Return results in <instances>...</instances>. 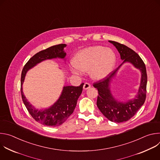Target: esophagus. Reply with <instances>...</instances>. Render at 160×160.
<instances>
[{
    "instance_id": "esophagus-1",
    "label": "esophagus",
    "mask_w": 160,
    "mask_h": 160,
    "mask_svg": "<svg viewBox=\"0 0 160 160\" xmlns=\"http://www.w3.org/2000/svg\"><path fill=\"white\" fill-rule=\"evenodd\" d=\"M90 87V85L88 83H85L83 85V89L84 90H87Z\"/></svg>"
}]
</instances>
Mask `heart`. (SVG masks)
<instances>
[{"label": "heart", "instance_id": "heart-1", "mask_svg": "<svg viewBox=\"0 0 160 160\" xmlns=\"http://www.w3.org/2000/svg\"><path fill=\"white\" fill-rule=\"evenodd\" d=\"M73 65L78 70L89 71L90 77L96 80H102L113 71L117 63V56L112 49L100 45L88 47L78 51L72 59ZM71 72L78 74L72 68Z\"/></svg>", "mask_w": 160, "mask_h": 160}]
</instances>
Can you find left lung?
I'll use <instances>...</instances> for the list:
<instances>
[{
  "mask_svg": "<svg viewBox=\"0 0 160 160\" xmlns=\"http://www.w3.org/2000/svg\"><path fill=\"white\" fill-rule=\"evenodd\" d=\"M109 42L117 48L123 62L108 77L94 83L93 85L98 90L97 106L103 115L111 122L121 123L127 122L133 117L145 102L148 81L146 68L141 57L132 49L115 41L109 40ZM126 62L132 63L140 70L142 78L138 94L135 98L126 102H123L118 101L112 96L110 86L120 67Z\"/></svg>",
  "mask_w": 160,
  "mask_h": 160,
  "instance_id": "8db88e82",
  "label": "left lung"
}]
</instances>
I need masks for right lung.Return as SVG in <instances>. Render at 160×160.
Returning <instances> with one entry per match:
<instances>
[{
  "label": "right lung",
  "mask_w": 160,
  "mask_h": 160,
  "mask_svg": "<svg viewBox=\"0 0 160 160\" xmlns=\"http://www.w3.org/2000/svg\"><path fill=\"white\" fill-rule=\"evenodd\" d=\"M66 44L61 43L53 45L46 49L41 51L32 57L25 65L21 73V93L22 101L31 116L37 122L50 127H57L62 124L73 113L81 95L84 83L78 87L64 86L59 99L48 108L36 109L27 99L22 92V83L28 70L37 64L48 59H62L65 60L66 53L64 51Z\"/></svg>",
  "instance_id": "right-lung-1"
}]
</instances>
